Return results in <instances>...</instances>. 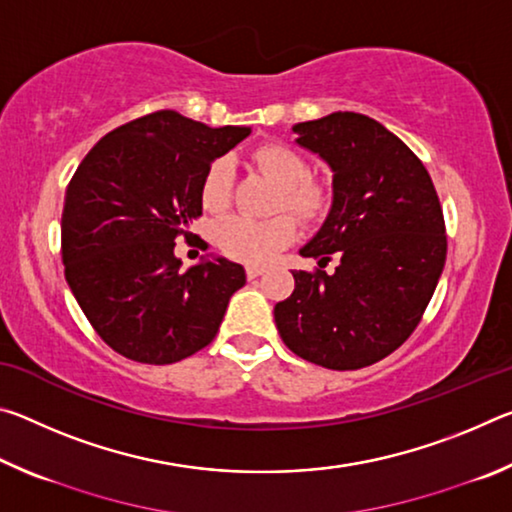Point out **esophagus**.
I'll return each instance as SVG.
<instances>
[{"label":"esophagus","mask_w":512,"mask_h":512,"mask_svg":"<svg viewBox=\"0 0 512 512\" xmlns=\"http://www.w3.org/2000/svg\"><path fill=\"white\" fill-rule=\"evenodd\" d=\"M264 273V268L262 266H246V275H248V280H255V277H259Z\"/></svg>","instance_id":"obj_1"}]
</instances>
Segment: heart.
<instances>
[{"label": "heart", "mask_w": 512, "mask_h": 512, "mask_svg": "<svg viewBox=\"0 0 512 512\" xmlns=\"http://www.w3.org/2000/svg\"><path fill=\"white\" fill-rule=\"evenodd\" d=\"M259 171L282 187L280 207L302 221H316L327 212L329 189L318 180L309 178V164L298 151L284 144H264L253 153ZM232 194V164L228 158L214 160L207 167L201 185V198L207 210L219 212L230 203ZM296 239V223L291 216H273L257 221L250 216H228L216 225V244L225 255L246 264H264L277 250L287 248Z\"/></svg>", "instance_id": "obj_1"}]
</instances>
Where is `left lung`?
<instances>
[{"mask_svg": "<svg viewBox=\"0 0 512 512\" xmlns=\"http://www.w3.org/2000/svg\"><path fill=\"white\" fill-rule=\"evenodd\" d=\"M296 144L332 171V207L300 248L332 275L293 271L275 305L287 348L329 370L377 363L418 327L447 257L445 219L431 176L409 146L359 112H332L291 128Z\"/></svg>", "mask_w": 512, "mask_h": 512, "instance_id": "left-lung-1", "label": "left lung"}]
</instances>
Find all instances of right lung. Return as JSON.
I'll use <instances>...</instances> for the list:
<instances>
[{
  "label": "right lung",
  "instance_id": "obj_1",
  "mask_svg": "<svg viewBox=\"0 0 512 512\" xmlns=\"http://www.w3.org/2000/svg\"><path fill=\"white\" fill-rule=\"evenodd\" d=\"M250 135L210 128L173 110L115 128L85 155L65 192V280L85 318L121 357L164 366L210 343L241 264L207 255L183 271L173 253L203 212L210 164Z\"/></svg>",
  "mask_w": 512,
  "mask_h": 512
}]
</instances>
